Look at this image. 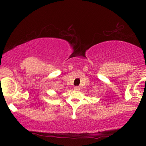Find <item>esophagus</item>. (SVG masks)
<instances>
[{
	"instance_id": "obj_1",
	"label": "esophagus",
	"mask_w": 146,
	"mask_h": 146,
	"mask_svg": "<svg viewBox=\"0 0 146 146\" xmlns=\"http://www.w3.org/2000/svg\"><path fill=\"white\" fill-rule=\"evenodd\" d=\"M74 88L75 90H80V87L79 86H75Z\"/></svg>"
}]
</instances>
